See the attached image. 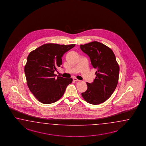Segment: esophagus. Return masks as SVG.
<instances>
[{
  "label": "esophagus",
  "instance_id": "34e87169",
  "mask_svg": "<svg viewBox=\"0 0 146 146\" xmlns=\"http://www.w3.org/2000/svg\"><path fill=\"white\" fill-rule=\"evenodd\" d=\"M73 80L74 82H79V81H80V80H78V79H77L76 78H73Z\"/></svg>",
  "mask_w": 146,
  "mask_h": 146
}]
</instances>
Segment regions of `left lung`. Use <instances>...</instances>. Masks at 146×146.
I'll return each mask as SVG.
<instances>
[{
	"label": "left lung",
	"instance_id": "1",
	"mask_svg": "<svg viewBox=\"0 0 146 146\" xmlns=\"http://www.w3.org/2000/svg\"><path fill=\"white\" fill-rule=\"evenodd\" d=\"M80 48L96 70V78L91 83H86L88 89L82 93V97L90 104H99L108 99L116 88L119 66L113 51L103 44L94 41L81 45Z\"/></svg>",
	"mask_w": 146,
	"mask_h": 146
}]
</instances>
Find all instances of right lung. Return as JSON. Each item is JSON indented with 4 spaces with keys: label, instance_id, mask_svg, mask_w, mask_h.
Instances as JSON below:
<instances>
[{
    "label": "right lung",
    "instance_id": "1",
    "mask_svg": "<svg viewBox=\"0 0 146 146\" xmlns=\"http://www.w3.org/2000/svg\"><path fill=\"white\" fill-rule=\"evenodd\" d=\"M48 43L38 47L29 54L24 68L27 86L40 102L54 103L63 96L72 78H65L54 74L62 64V57L75 46Z\"/></svg>",
    "mask_w": 146,
    "mask_h": 146
}]
</instances>
